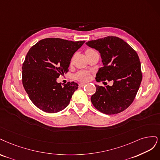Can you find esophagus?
I'll return each instance as SVG.
<instances>
[{"instance_id": "1", "label": "esophagus", "mask_w": 160, "mask_h": 160, "mask_svg": "<svg viewBox=\"0 0 160 160\" xmlns=\"http://www.w3.org/2000/svg\"><path fill=\"white\" fill-rule=\"evenodd\" d=\"M85 85H86V84L84 83V82H81V83L79 84V86H80V87H83Z\"/></svg>"}]
</instances>
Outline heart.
Listing matches in <instances>:
<instances>
[{
    "mask_svg": "<svg viewBox=\"0 0 160 160\" xmlns=\"http://www.w3.org/2000/svg\"><path fill=\"white\" fill-rule=\"evenodd\" d=\"M94 52V50L92 49H88L86 51V54L88 52ZM75 78L77 80H80V81H87L90 78V74L88 72L81 71L75 75Z\"/></svg>",
    "mask_w": 160,
    "mask_h": 160,
    "instance_id": "heart-1",
    "label": "heart"
}]
</instances>
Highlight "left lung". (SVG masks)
<instances>
[{"label":"left lung","instance_id":"1","mask_svg":"<svg viewBox=\"0 0 160 160\" xmlns=\"http://www.w3.org/2000/svg\"><path fill=\"white\" fill-rule=\"evenodd\" d=\"M86 44L100 53L103 67L98 71L96 80L113 82L112 86L105 87L95 85L96 91L91 97L92 104L106 114L125 110L134 100L142 80L138 54L116 37L90 40Z\"/></svg>","mask_w":160,"mask_h":160}]
</instances>
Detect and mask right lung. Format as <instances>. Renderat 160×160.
<instances>
[{
	"mask_svg": "<svg viewBox=\"0 0 160 160\" xmlns=\"http://www.w3.org/2000/svg\"><path fill=\"white\" fill-rule=\"evenodd\" d=\"M85 41L58 38L42 39L32 46L22 64V84L29 98L40 110L56 113L69 104L78 84L62 86L56 80L68 71L73 54Z\"/></svg>",
	"mask_w": 160,
	"mask_h": 160,
	"instance_id": "right-lung-1",
	"label": "right lung"
}]
</instances>
